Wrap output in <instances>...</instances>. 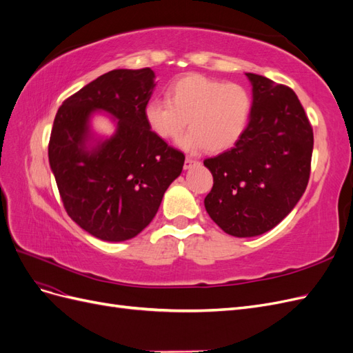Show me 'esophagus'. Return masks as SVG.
Returning a JSON list of instances; mask_svg holds the SVG:
<instances>
[{"mask_svg":"<svg viewBox=\"0 0 353 353\" xmlns=\"http://www.w3.org/2000/svg\"><path fill=\"white\" fill-rule=\"evenodd\" d=\"M196 163H197V162H196L194 159H191V157H185V162H184V169L187 170V169H190L191 166L196 165Z\"/></svg>","mask_w":353,"mask_h":353,"instance_id":"esophagus-1","label":"esophagus"}]
</instances>
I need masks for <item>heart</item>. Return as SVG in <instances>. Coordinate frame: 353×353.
<instances>
[{"label":"heart","mask_w":353,"mask_h":353,"mask_svg":"<svg viewBox=\"0 0 353 353\" xmlns=\"http://www.w3.org/2000/svg\"><path fill=\"white\" fill-rule=\"evenodd\" d=\"M252 97L243 85L191 73L169 85L166 100L153 99L144 105V121L154 135L178 141L185 152L221 153L239 143L248 128Z\"/></svg>","instance_id":"obj_1"}]
</instances>
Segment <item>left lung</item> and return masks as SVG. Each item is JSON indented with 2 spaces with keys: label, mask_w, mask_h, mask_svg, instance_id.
I'll return each mask as SVG.
<instances>
[{
  "label": "left lung",
  "mask_w": 353,
  "mask_h": 353,
  "mask_svg": "<svg viewBox=\"0 0 353 353\" xmlns=\"http://www.w3.org/2000/svg\"><path fill=\"white\" fill-rule=\"evenodd\" d=\"M253 103L249 125L231 150L205 160L213 187L209 216L234 237L272 230L303 196L314 148L312 126L292 88L245 73Z\"/></svg>",
  "instance_id": "1"
}]
</instances>
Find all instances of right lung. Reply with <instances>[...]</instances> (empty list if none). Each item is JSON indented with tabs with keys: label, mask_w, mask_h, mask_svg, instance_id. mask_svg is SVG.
I'll list each match as a JSON object with an SVG mask.
<instances>
[{
	"label": "right lung",
	"mask_w": 353,
	"mask_h": 353,
	"mask_svg": "<svg viewBox=\"0 0 353 353\" xmlns=\"http://www.w3.org/2000/svg\"><path fill=\"white\" fill-rule=\"evenodd\" d=\"M154 72L116 69L63 101L52 125L48 160L68 215L91 236L125 241L152 222L185 156L154 135L144 121ZM97 110L115 117L103 141L90 131Z\"/></svg>",
	"instance_id": "add662e5"
}]
</instances>
